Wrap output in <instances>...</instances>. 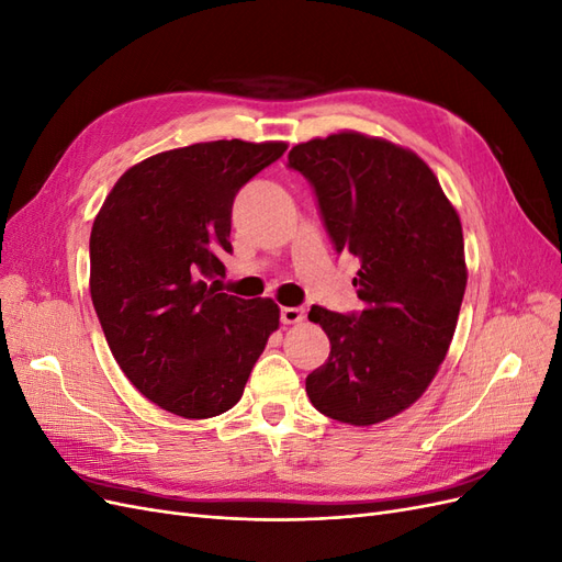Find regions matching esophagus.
Wrapping results in <instances>:
<instances>
[{
  "instance_id": "obj_1",
  "label": "esophagus",
  "mask_w": 562,
  "mask_h": 562,
  "mask_svg": "<svg viewBox=\"0 0 562 562\" xmlns=\"http://www.w3.org/2000/svg\"><path fill=\"white\" fill-rule=\"evenodd\" d=\"M304 321V310L302 307H283L281 310V323L285 326H293V323Z\"/></svg>"
}]
</instances>
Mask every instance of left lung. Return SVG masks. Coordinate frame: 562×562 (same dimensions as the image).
<instances>
[{
    "instance_id": "8db88e82",
    "label": "left lung",
    "mask_w": 562,
    "mask_h": 562,
    "mask_svg": "<svg viewBox=\"0 0 562 562\" xmlns=\"http://www.w3.org/2000/svg\"><path fill=\"white\" fill-rule=\"evenodd\" d=\"M314 187L337 252L361 260L359 314L314 304L330 356L307 396L330 419L370 427L411 407L446 361L467 291L462 223L413 149L339 131L288 155Z\"/></svg>"
}]
</instances>
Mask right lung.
Instances as JSON below:
<instances>
[{
    "label": "right lung",
    "mask_w": 562,
    "mask_h": 562,
    "mask_svg": "<svg viewBox=\"0 0 562 562\" xmlns=\"http://www.w3.org/2000/svg\"><path fill=\"white\" fill-rule=\"evenodd\" d=\"M285 143L213 140L131 166L91 229V300L131 384L164 411L206 419L239 403L279 328L271 297L217 293L236 192Z\"/></svg>",
    "instance_id": "obj_1"
}]
</instances>
